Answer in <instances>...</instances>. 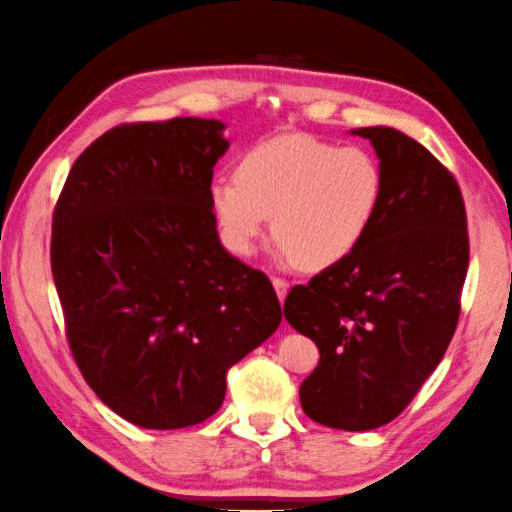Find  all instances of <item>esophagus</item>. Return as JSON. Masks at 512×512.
Listing matches in <instances>:
<instances>
[{
    "mask_svg": "<svg viewBox=\"0 0 512 512\" xmlns=\"http://www.w3.org/2000/svg\"><path fill=\"white\" fill-rule=\"evenodd\" d=\"M272 286L276 290V297H279V301L283 304V299L288 295V281L281 279V276H272Z\"/></svg>",
    "mask_w": 512,
    "mask_h": 512,
    "instance_id": "obj_1",
    "label": "esophagus"
}]
</instances>
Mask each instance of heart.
I'll list each match as a JSON object with an SVG mask.
<instances>
[{"instance_id":"1","label":"heart","mask_w":512,"mask_h":512,"mask_svg":"<svg viewBox=\"0 0 512 512\" xmlns=\"http://www.w3.org/2000/svg\"><path fill=\"white\" fill-rule=\"evenodd\" d=\"M208 201L226 247L247 256L272 215L283 256L324 270L356 251L383 201V172L363 147L288 133L240 156L236 179H215Z\"/></svg>"}]
</instances>
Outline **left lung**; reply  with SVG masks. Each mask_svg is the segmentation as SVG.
Returning a JSON list of instances; mask_svg holds the SVG:
<instances>
[{
	"label": "left lung",
	"instance_id": "1",
	"mask_svg": "<svg viewBox=\"0 0 512 512\" xmlns=\"http://www.w3.org/2000/svg\"><path fill=\"white\" fill-rule=\"evenodd\" d=\"M372 142L383 201L370 233L283 304L290 326L320 349L301 383L311 420L370 431L395 420L454 338L469 265L465 201L445 165L390 127L354 131Z\"/></svg>",
	"mask_w": 512,
	"mask_h": 512
}]
</instances>
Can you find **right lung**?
Wrapping results in <instances>:
<instances>
[{
    "mask_svg": "<svg viewBox=\"0 0 512 512\" xmlns=\"http://www.w3.org/2000/svg\"><path fill=\"white\" fill-rule=\"evenodd\" d=\"M222 131L201 117L120 124L77 158L54 208L74 363L142 429L215 415L226 372L281 324L270 279L217 238L208 190L229 147Z\"/></svg>",
    "mask_w": 512,
    "mask_h": 512,
    "instance_id": "1",
    "label": "right lung"
}]
</instances>
